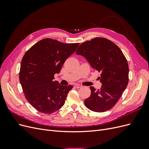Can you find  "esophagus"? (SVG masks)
Segmentation results:
<instances>
[{"label":"esophagus","instance_id":"34e87169","mask_svg":"<svg viewBox=\"0 0 149 149\" xmlns=\"http://www.w3.org/2000/svg\"><path fill=\"white\" fill-rule=\"evenodd\" d=\"M74 86H75L76 88H82V85L79 84H76L74 85Z\"/></svg>","mask_w":149,"mask_h":149}]
</instances>
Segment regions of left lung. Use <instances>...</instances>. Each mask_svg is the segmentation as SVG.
<instances>
[{
	"label": "left lung",
	"mask_w": 149,
	"mask_h": 149,
	"mask_svg": "<svg viewBox=\"0 0 149 149\" xmlns=\"http://www.w3.org/2000/svg\"><path fill=\"white\" fill-rule=\"evenodd\" d=\"M84 56L93 69L101 72V88L90 87L91 96L84 104L94 112H102L113 107L129 82V66L120 49L104 38H95L83 43L76 52Z\"/></svg>",
	"instance_id": "8db88e82"
}]
</instances>
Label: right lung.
Returning <instances> with one entry per match:
<instances>
[{"label": "right lung", "instance_id": "1", "mask_svg": "<svg viewBox=\"0 0 149 149\" xmlns=\"http://www.w3.org/2000/svg\"><path fill=\"white\" fill-rule=\"evenodd\" d=\"M79 43H63L51 38L40 40L25 53L20 65L19 79L26 100L35 109L52 114L64 105L71 85L53 81L66 60Z\"/></svg>", "mask_w": 149, "mask_h": 149}]
</instances>
